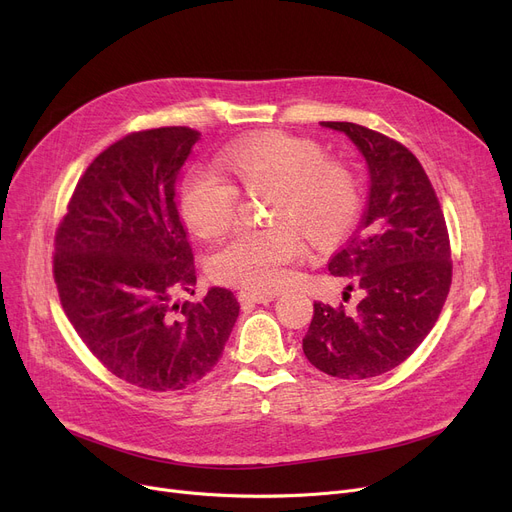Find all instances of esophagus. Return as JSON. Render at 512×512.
Here are the masks:
<instances>
[{
	"instance_id": "obj_1",
	"label": "esophagus",
	"mask_w": 512,
	"mask_h": 512,
	"mask_svg": "<svg viewBox=\"0 0 512 512\" xmlns=\"http://www.w3.org/2000/svg\"><path fill=\"white\" fill-rule=\"evenodd\" d=\"M276 299V294L272 292H253V290H240L238 292V301L242 305H255V303H270Z\"/></svg>"
}]
</instances>
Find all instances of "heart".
<instances>
[{"label":"heart","mask_w":512,"mask_h":512,"mask_svg":"<svg viewBox=\"0 0 512 512\" xmlns=\"http://www.w3.org/2000/svg\"><path fill=\"white\" fill-rule=\"evenodd\" d=\"M224 166L251 195L274 193L276 226L242 230L209 259L213 280L255 292L288 282V265L303 253V232L315 247L344 236L361 209V184L344 161L326 157L315 141L286 132H263L224 153ZM182 218L205 238L224 234L236 220L238 191L218 172L193 170L180 195Z\"/></svg>","instance_id":"b5f03b06"}]
</instances>
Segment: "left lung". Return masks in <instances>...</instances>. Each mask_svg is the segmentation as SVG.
Here are the masks:
<instances>
[{
	"mask_svg": "<svg viewBox=\"0 0 512 512\" xmlns=\"http://www.w3.org/2000/svg\"><path fill=\"white\" fill-rule=\"evenodd\" d=\"M367 161L369 201L359 230L330 259L332 276L361 290L355 311L315 303L303 353L340 380H367L407 361L438 321L452 282L446 220L419 159L398 141L353 122H321Z\"/></svg>",
	"mask_w": 512,
	"mask_h": 512,
	"instance_id": "1",
	"label": "left lung"
}]
</instances>
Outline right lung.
Wrapping results in <instances>:
<instances>
[{"mask_svg": "<svg viewBox=\"0 0 512 512\" xmlns=\"http://www.w3.org/2000/svg\"><path fill=\"white\" fill-rule=\"evenodd\" d=\"M199 139L186 126L126 134L80 176L56 230L53 278L70 324L107 371L153 392L209 373L240 309L218 286L176 301L197 282L174 197Z\"/></svg>", "mask_w": 512, "mask_h": 512, "instance_id": "1", "label": "right lung"}]
</instances>
